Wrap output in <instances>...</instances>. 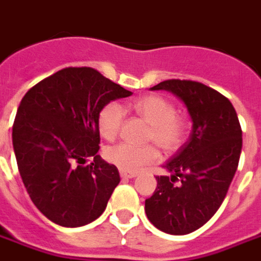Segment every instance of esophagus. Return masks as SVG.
Instances as JSON below:
<instances>
[{"mask_svg":"<svg viewBox=\"0 0 261 261\" xmlns=\"http://www.w3.org/2000/svg\"><path fill=\"white\" fill-rule=\"evenodd\" d=\"M120 176H122L123 179L135 178V176H137V172H124V171H120Z\"/></svg>","mask_w":261,"mask_h":261,"instance_id":"obj_1","label":"esophagus"}]
</instances>
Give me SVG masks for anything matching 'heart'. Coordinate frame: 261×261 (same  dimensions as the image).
I'll return each instance as SVG.
<instances>
[{
  "mask_svg": "<svg viewBox=\"0 0 261 261\" xmlns=\"http://www.w3.org/2000/svg\"><path fill=\"white\" fill-rule=\"evenodd\" d=\"M131 109L150 124L146 138L154 141L164 152H174L184 144L188 135V120L175 113L174 105L162 95L150 94L139 97L131 104ZM124 108L119 102H108L98 113V128L102 137L113 139L119 134L124 122ZM159 157L156 146L122 144L105 149V159L124 172H135Z\"/></svg>",
  "mask_w": 261,
  "mask_h": 261,
  "instance_id": "b5f03b06",
  "label": "heart"
}]
</instances>
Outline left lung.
I'll list each match as a JSON object with an SVG mask.
<instances>
[{
  "mask_svg": "<svg viewBox=\"0 0 261 261\" xmlns=\"http://www.w3.org/2000/svg\"><path fill=\"white\" fill-rule=\"evenodd\" d=\"M150 90L176 95L193 123L186 144L164 164L171 176H156V190L145 201L154 227L185 236L204 226L222 205L241 156V126L231 102L200 82L170 79Z\"/></svg>",
  "mask_w": 261,
  "mask_h": 261,
  "instance_id": "obj_1",
  "label": "left lung"
}]
</instances>
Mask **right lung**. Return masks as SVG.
<instances>
[{"label":"right lung","mask_w":261,"mask_h":261,"mask_svg":"<svg viewBox=\"0 0 261 261\" xmlns=\"http://www.w3.org/2000/svg\"><path fill=\"white\" fill-rule=\"evenodd\" d=\"M131 94L90 67H69L23 97L12 128L16 162L31 201L53 223L81 227L105 211L120 176L97 154L98 113Z\"/></svg>","instance_id":"right-lung-1"}]
</instances>
